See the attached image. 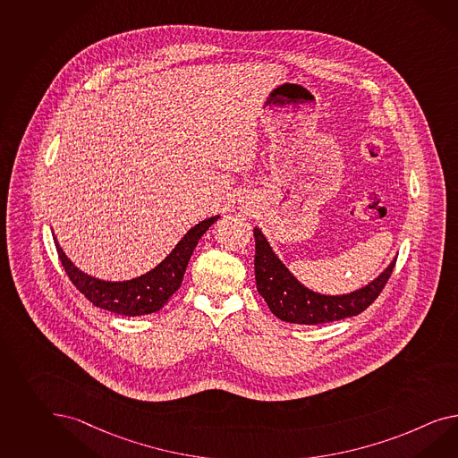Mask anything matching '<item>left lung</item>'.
Listing matches in <instances>:
<instances>
[{"mask_svg": "<svg viewBox=\"0 0 458 458\" xmlns=\"http://www.w3.org/2000/svg\"><path fill=\"white\" fill-rule=\"evenodd\" d=\"M254 267L259 293L264 297L274 316L291 324L317 326L364 312L386 287L397 260L394 259L376 281L367 284L359 291L344 295H322L309 291L293 277L279 258L272 252L267 239L258 227L254 229Z\"/></svg>", "mask_w": 458, "mask_h": 458, "instance_id": "1", "label": "left lung"}]
</instances>
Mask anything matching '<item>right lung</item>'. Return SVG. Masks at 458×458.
<instances>
[{
	"label": "right lung",
	"instance_id": "obj_1",
	"mask_svg": "<svg viewBox=\"0 0 458 458\" xmlns=\"http://www.w3.org/2000/svg\"><path fill=\"white\" fill-rule=\"evenodd\" d=\"M217 219L219 216H214L196 224L159 266L146 272L141 277L131 281L107 282L91 277L76 266H72V262L66 258L56 239L55 244L59 260L68 277L89 302L121 316H146L163 309L165 302L171 299V295L181 287L189 259L192 256L202 234Z\"/></svg>",
	"mask_w": 458,
	"mask_h": 458
}]
</instances>
